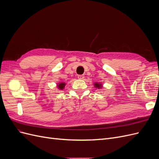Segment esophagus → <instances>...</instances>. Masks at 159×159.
<instances>
[{
  "label": "esophagus",
  "instance_id": "obj_1",
  "mask_svg": "<svg viewBox=\"0 0 159 159\" xmlns=\"http://www.w3.org/2000/svg\"><path fill=\"white\" fill-rule=\"evenodd\" d=\"M84 78H85V76L84 75H78V78L80 80H83V79H84Z\"/></svg>",
  "mask_w": 159,
  "mask_h": 159
}]
</instances>
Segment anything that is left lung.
<instances>
[{"instance_id":"obj_1","label":"left lung","mask_w":159,"mask_h":159,"mask_svg":"<svg viewBox=\"0 0 159 159\" xmlns=\"http://www.w3.org/2000/svg\"><path fill=\"white\" fill-rule=\"evenodd\" d=\"M95 85L96 87H97V88H100L101 86H102V85H100V84H95Z\"/></svg>"}]
</instances>
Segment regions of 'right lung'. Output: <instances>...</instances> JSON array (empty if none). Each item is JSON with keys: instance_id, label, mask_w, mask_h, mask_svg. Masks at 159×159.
I'll use <instances>...</instances> for the list:
<instances>
[{"instance_id": "add662e5", "label": "right lung", "mask_w": 159, "mask_h": 159, "mask_svg": "<svg viewBox=\"0 0 159 159\" xmlns=\"http://www.w3.org/2000/svg\"><path fill=\"white\" fill-rule=\"evenodd\" d=\"M64 85H65V84H64V83H60V84H59V88L60 89H62L64 88Z\"/></svg>"}]
</instances>
